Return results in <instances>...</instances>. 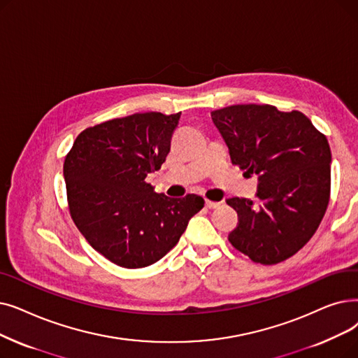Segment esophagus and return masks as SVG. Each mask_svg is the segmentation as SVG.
Wrapping results in <instances>:
<instances>
[{
    "instance_id": "1",
    "label": "esophagus",
    "mask_w": 358,
    "mask_h": 358,
    "mask_svg": "<svg viewBox=\"0 0 358 358\" xmlns=\"http://www.w3.org/2000/svg\"><path fill=\"white\" fill-rule=\"evenodd\" d=\"M221 203L220 201H212V200H206V208H209V209H215V208H217L220 206Z\"/></svg>"
}]
</instances>
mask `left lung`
Wrapping results in <instances>:
<instances>
[{
	"instance_id": "1",
	"label": "left lung",
	"mask_w": 358,
	"mask_h": 358,
	"mask_svg": "<svg viewBox=\"0 0 358 358\" xmlns=\"http://www.w3.org/2000/svg\"><path fill=\"white\" fill-rule=\"evenodd\" d=\"M232 164L257 176L259 205L232 197L238 213L228 240L256 263L275 265L313 237L329 203L331 148L303 113L231 105L210 113Z\"/></svg>"
}]
</instances>
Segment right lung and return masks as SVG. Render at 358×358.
<instances>
[{"instance_id":"right-lung-1","label":"right lung","mask_w":358,"mask_h":358,"mask_svg":"<svg viewBox=\"0 0 358 358\" xmlns=\"http://www.w3.org/2000/svg\"><path fill=\"white\" fill-rule=\"evenodd\" d=\"M181 113L133 114L83 130L64 161L69 208L87 243L127 269L173 248L205 205L197 194L168 197L145 180L165 162Z\"/></svg>"}]
</instances>
